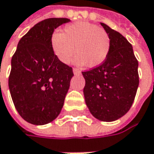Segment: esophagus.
<instances>
[{
	"instance_id": "obj_1",
	"label": "esophagus",
	"mask_w": 154,
	"mask_h": 154,
	"mask_svg": "<svg viewBox=\"0 0 154 154\" xmlns=\"http://www.w3.org/2000/svg\"><path fill=\"white\" fill-rule=\"evenodd\" d=\"M72 72H73V73L76 74V75L81 73V71H80L79 69H77V68H73V69H72Z\"/></svg>"
}]
</instances>
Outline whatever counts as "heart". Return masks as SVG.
<instances>
[{"label": "heart", "mask_w": 154, "mask_h": 154, "mask_svg": "<svg viewBox=\"0 0 154 154\" xmlns=\"http://www.w3.org/2000/svg\"><path fill=\"white\" fill-rule=\"evenodd\" d=\"M50 46L56 57L63 64H68L76 51L78 54L73 58V64L97 67L107 58L111 41L105 30L95 24L80 21L66 26L64 33L53 32Z\"/></svg>", "instance_id": "1"}]
</instances>
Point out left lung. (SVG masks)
Segmentation results:
<instances>
[{"label": "left lung", "instance_id": "1", "mask_svg": "<svg viewBox=\"0 0 154 154\" xmlns=\"http://www.w3.org/2000/svg\"><path fill=\"white\" fill-rule=\"evenodd\" d=\"M108 33L111 48L99 66L82 72L83 94L90 113L101 122H114L128 112L139 84L138 62L124 36L100 23Z\"/></svg>", "mask_w": 154, "mask_h": 154}]
</instances>
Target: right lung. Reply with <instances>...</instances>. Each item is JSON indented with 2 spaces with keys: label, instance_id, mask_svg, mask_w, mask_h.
Returning <instances> with one entry per match:
<instances>
[{
  "label": "right lung",
  "instance_id": "right-lung-1",
  "mask_svg": "<svg viewBox=\"0 0 154 154\" xmlns=\"http://www.w3.org/2000/svg\"><path fill=\"white\" fill-rule=\"evenodd\" d=\"M68 18H48L20 39L11 59L10 95L19 115L33 125H45L60 113L70 82L72 67L54 55L50 38Z\"/></svg>",
  "mask_w": 154,
  "mask_h": 154
}]
</instances>
